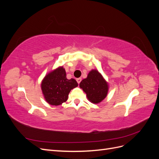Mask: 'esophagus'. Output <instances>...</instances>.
<instances>
[{
  "label": "esophagus",
  "instance_id": "esophagus-1",
  "mask_svg": "<svg viewBox=\"0 0 159 159\" xmlns=\"http://www.w3.org/2000/svg\"><path fill=\"white\" fill-rule=\"evenodd\" d=\"M76 81H77V82H78V84H80V83L81 82V78H78V79H77L76 80Z\"/></svg>",
  "mask_w": 159,
  "mask_h": 159
}]
</instances>
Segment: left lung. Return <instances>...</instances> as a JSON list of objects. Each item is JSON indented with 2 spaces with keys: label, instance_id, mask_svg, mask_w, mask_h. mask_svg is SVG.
I'll return each instance as SVG.
<instances>
[{
  "label": "left lung",
  "instance_id": "1",
  "mask_svg": "<svg viewBox=\"0 0 159 159\" xmlns=\"http://www.w3.org/2000/svg\"><path fill=\"white\" fill-rule=\"evenodd\" d=\"M80 87L87 95L89 102L95 104L106 98L109 89L107 82L97 70L90 71L87 78L80 82Z\"/></svg>",
  "mask_w": 159,
  "mask_h": 159
}]
</instances>
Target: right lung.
<instances>
[{
	"label": "right lung",
	"instance_id": "add662e5",
	"mask_svg": "<svg viewBox=\"0 0 159 159\" xmlns=\"http://www.w3.org/2000/svg\"><path fill=\"white\" fill-rule=\"evenodd\" d=\"M78 85L75 80L67 79L65 69L61 66L44 77L41 88L46 102L50 105L57 106L66 102L70 91Z\"/></svg>",
	"mask_w": 159,
	"mask_h": 159
}]
</instances>
